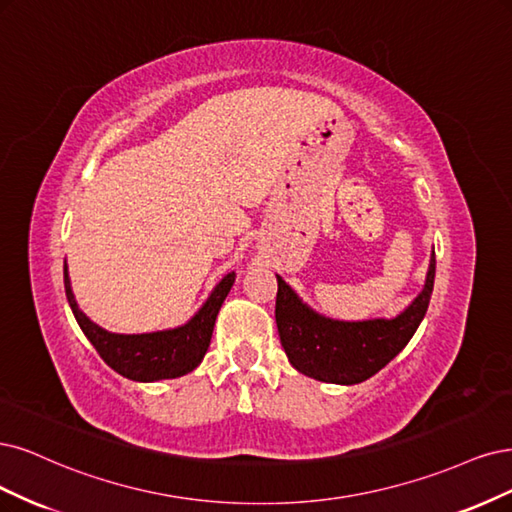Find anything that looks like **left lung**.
<instances>
[{"label": "left lung", "instance_id": "1", "mask_svg": "<svg viewBox=\"0 0 512 512\" xmlns=\"http://www.w3.org/2000/svg\"><path fill=\"white\" fill-rule=\"evenodd\" d=\"M432 251L425 285L400 315L340 321L310 308L283 276L276 274V327L291 366L321 383L357 385L368 381L398 355L421 325L434 291Z\"/></svg>", "mask_w": 512, "mask_h": 512}]
</instances>
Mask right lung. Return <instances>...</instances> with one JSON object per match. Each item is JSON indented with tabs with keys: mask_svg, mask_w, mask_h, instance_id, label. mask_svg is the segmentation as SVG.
<instances>
[{
	"mask_svg": "<svg viewBox=\"0 0 512 512\" xmlns=\"http://www.w3.org/2000/svg\"><path fill=\"white\" fill-rule=\"evenodd\" d=\"M234 280L236 272H227L214 285L200 310L183 325L148 334H114L93 323L78 308L70 283L68 263L63 266L65 295H68L70 308L82 334L89 338L95 351L100 353V357L114 372L138 383H157L166 381V378L185 376L202 364L210 346L214 321H217L229 289L234 287Z\"/></svg>",
	"mask_w": 512,
	"mask_h": 512,
	"instance_id": "1",
	"label": "right lung"
}]
</instances>
